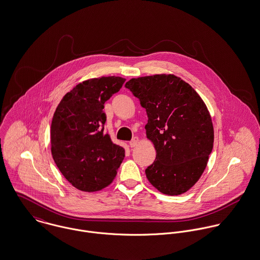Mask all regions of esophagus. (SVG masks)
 Returning a JSON list of instances; mask_svg holds the SVG:
<instances>
[{"label": "esophagus", "instance_id": "34e87169", "mask_svg": "<svg viewBox=\"0 0 260 260\" xmlns=\"http://www.w3.org/2000/svg\"><path fill=\"white\" fill-rule=\"evenodd\" d=\"M140 143V139L138 138V137H135L131 142H129V145H131V147H135V146H137L138 144Z\"/></svg>", "mask_w": 260, "mask_h": 260}]
</instances>
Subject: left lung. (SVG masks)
<instances>
[{
    "label": "left lung",
    "mask_w": 260,
    "mask_h": 260,
    "mask_svg": "<svg viewBox=\"0 0 260 260\" xmlns=\"http://www.w3.org/2000/svg\"><path fill=\"white\" fill-rule=\"evenodd\" d=\"M147 115L146 138L156 157L148 181L160 192L178 196L201 178L213 147V125L200 94L174 75L132 79L126 84Z\"/></svg>",
    "instance_id": "left-lung-1"
}]
</instances>
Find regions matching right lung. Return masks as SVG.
Segmentation results:
<instances>
[{"label": "right lung", "instance_id": "obj_1", "mask_svg": "<svg viewBox=\"0 0 260 260\" xmlns=\"http://www.w3.org/2000/svg\"><path fill=\"white\" fill-rule=\"evenodd\" d=\"M120 77L80 83L59 102L51 125V150L59 172L76 188L93 192L110 185L124 158L123 147L104 131L105 103L122 87Z\"/></svg>", "mask_w": 260, "mask_h": 260}]
</instances>
